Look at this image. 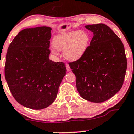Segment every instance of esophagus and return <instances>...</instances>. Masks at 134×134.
I'll return each instance as SVG.
<instances>
[{
	"label": "esophagus",
	"instance_id": "obj_1",
	"mask_svg": "<svg viewBox=\"0 0 134 134\" xmlns=\"http://www.w3.org/2000/svg\"><path fill=\"white\" fill-rule=\"evenodd\" d=\"M66 68H67V70L68 71V72H69V71L71 70V69L70 68V66H69V65L68 64H66Z\"/></svg>",
	"mask_w": 134,
	"mask_h": 134
}]
</instances>
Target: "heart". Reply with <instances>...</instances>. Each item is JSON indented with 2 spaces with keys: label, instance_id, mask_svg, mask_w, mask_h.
I'll return each instance as SVG.
<instances>
[{
  "label": "heart",
  "instance_id": "heart-1",
  "mask_svg": "<svg viewBox=\"0 0 134 134\" xmlns=\"http://www.w3.org/2000/svg\"><path fill=\"white\" fill-rule=\"evenodd\" d=\"M89 43L88 34L82 30L59 34L52 41L55 49L64 50V57L70 61L80 59L87 51Z\"/></svg>",
  "mask_w": 134,
  "mask_h": 134
}]
</instances>
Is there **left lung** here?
Listing matches in <instances>:
<instances>
[{
  "instance_id": "obj_1",
  "label": "left lung",
  "mask_w": 134,
  "mask_h": 134,
  "mask_svg": "<svg viewBox=\"0 0 134 134\" xmlns=\"http://www.w3.org/2000/svg\"><path fill=\"white\" fill-rule=\"evenodd\" d=\"M85 27L93 33V37L85 54L69 64L75 75L80 95L91 102L102 103L122 87L127 65L124 47L107 25Z\"/></svg>"
}]
</instances>
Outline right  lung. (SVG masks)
Here are the masks:
<instances>
[{
    "mask_svg": "<svg viewBox=\"0 0 134 134\" xmlns=\"http://www.w3.org/2000/svg\"><path fill=\"white\" fill-rule=\"evenodd\" d=\"M49 27L21 30L8 47L5 77L15 100L22 106L42 109L54 101L67 72L62 62L49 59Z\"/></svg>",
    "mask_w": 134,
    "mask_h": 134,
    "instance_id": "obj_1",
    "label": "right lung"
}]
</instances>
